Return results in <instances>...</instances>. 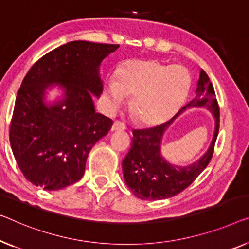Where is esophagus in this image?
I'll return each mask as SVG.
<instances>
[{
  "label": "esophagus",
  "instance_id": "obj_1",
  "mask_svg": "<svg viewBox=\"0 0 249 249\" xmlns=\"http://www.w3.org/2000/svg\"><path fill=\"white\" fill-rule=\"evenodd\" d=\"M126 128V125L121 121H115L112 126V131H123Z\"/></svg>",
  "mask_w": 249,
  "mask_h": 249
}]
</instances>
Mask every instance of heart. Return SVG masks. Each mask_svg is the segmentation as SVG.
<instances>
[{
	"label": "heart",
	"mask_w": 249,
	"mask_h": 249,
	"mask_svg": "<svg viewBox=\"0 0 249 249\" xmlns=\"http://www.w3.org/2000/svg\"><path fill=\"white\" fill-rule=\"evenodd\" d=\"M191 77L181 66L155 60H134L106 83V106L113 112L133 95L132 109L144 124L168 120L188 96Z\"/></svg>",
	"instance_id": "obj_1"
}]
</instances>
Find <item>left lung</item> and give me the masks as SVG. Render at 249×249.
Segmentation results:
<instances>
[{
    "label": "left lung",
    "instance_id": "obj_1",
    "mask_svg": "<svg viewBox=\"0 0 249 249\" xmlns=\"http://www.w3.org/2000/svg\"><path fill=\"white\" fill-rule=\"evenodd\" d=\"M190 107H207L216 118V129L210 150L204 157L187 168L169 165L160 154L162 132L181 111ZM219 105L209 77L203 69L200 71L196 96L182 107L171 120L155 127L133 129L132 144L123 160V173L126 184L137 198L160 200L171 198L187 189L207 168L213 155L214 144L219 132Z\"/></svg>",
    "mask_w": 249,
    "mask_h": 249
}]
</instances>
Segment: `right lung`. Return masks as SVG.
I'll use <instances>...</instances> for the list:
<instances>
[{"mask_svg":"<svg viewBox=\"0 0 249 249\" xmlns=\"http://www.w3.org/2000/svg\"><path fill=\"white\" fill-rule=\"evenodd\" d=\"M118 44L71 41L51 50L29 69L18 88L10 125V143L25 179L44 190L73 184L84 176L91 147L113 121L95 112L91 92L103 91L98 67ZM66 89V99L48 107L49 83Z\"/></svg>","mask_w":249,"mask_h":249,"instance_id":"1","label":"right lung"}]
</instances>
